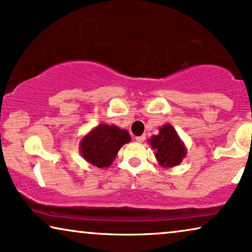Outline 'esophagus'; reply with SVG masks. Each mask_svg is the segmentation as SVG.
<instances>
[{"mask_svg":"<svg viewBox=\"0 0 252 252\" xmlns=\"http://www.w3.org/2000/svg\"><path fill=\"white\" fill-rule=\"evenodd\" d=\"M146 139V137H145V135H142V136H138V137H136V142H138V143H143L144 140Z\"/></svg>","mask_w":252,"mask_h":252,"instance_id":"obj_1","label":"esophagus"}]
</instances>
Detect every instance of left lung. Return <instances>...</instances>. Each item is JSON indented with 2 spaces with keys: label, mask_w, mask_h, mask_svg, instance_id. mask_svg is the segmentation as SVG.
<instances>
[{
  "label": "left lung",
  "mask_w": 252,
  "mask_h": 252,
  "mask_svg": "<svg viewBox=\"0 0 252 252\" xmlns=\"http://www.w3.org/2000/svg\"><path fill=\"white\" fill-rule=\"evenodd\" d=\"M154 150L156 159L163 168L179 166L187 156V147L172 124L166 123L159 128V133L147 140Z\"/></svg>",
  "instance_id": "8db88e82"
}]
</instances>
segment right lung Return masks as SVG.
<instances>
[{"label":"right lung","instance_id":"add662e5","mask_svg":"<svg viewBox=\"0 0 252 252\" xmlns=\"http://www.w3.org/2000/svg\"><path fill=\"white\" fill-rule=\"evenodd\" d=\"M131 140L129 132L114 124L100 123L80 139L82 157L98 168H107L113 163L124 144Z\"/></svg>","mask_w":252,"mask_h":252}]
</instances>
